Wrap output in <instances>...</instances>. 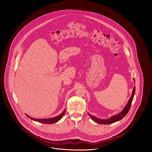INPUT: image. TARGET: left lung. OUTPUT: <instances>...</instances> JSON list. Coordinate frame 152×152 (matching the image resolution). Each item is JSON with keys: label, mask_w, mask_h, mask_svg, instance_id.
<instances>
[{"label": "left lung", "mask_w": 152, "mask_h": 152, "mask_svg": "<svg viewBox=\"0 0 152 152\" xmlns=\"http://www.w3.org/2000/svg\"><path fill=\"white\" fill-rule=\"evenodd\" d=\"M134 81H135L134 79ZM135 90H136V87H134V88H133L132 94V96L130 97V99H129V100L128 101L127 105H126V107L123 109V111L121 112H120L119 114H118L117 115L112 116L110 118L107 119V120H101V119L97 118V117H94V116H92L91 115L88 113L89 116H90L91 118L93 121H94L95 123H98L99 124H104V125L110 124L115 123V122H117V121L121 120L123 118H124L125 116L126 115V114L128 113V112H129V110L130 109V107H131V104L132 102V100L133 99V97H134V94H135Z\"/></svg>", "instance_id": "left-lung-1"}]
</instances>
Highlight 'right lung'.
Here are the masks:
<instances>
[{"mask_svg": "<svg viewBox=\"0 0 152 152\" xmlns=\"http://www.w3.org/2000/svg\"><path fill=\"white\" fill-rule=\"evenodd\" d=\"M65 110H64L63 113L61 114H60V115L56 116V117H55L53 118H47V119H38V118H32L31 117V120H33L34 121H37L39 123H43V124H53V123H56L58 122V120H60L65 113ZM27 117H28L29 118V117L28 116H27Z\"/></svg>", "mask_w": 152, "mask_h": 152, "instance_id": "obj_1", "label": "right lung"}]
</instances>
